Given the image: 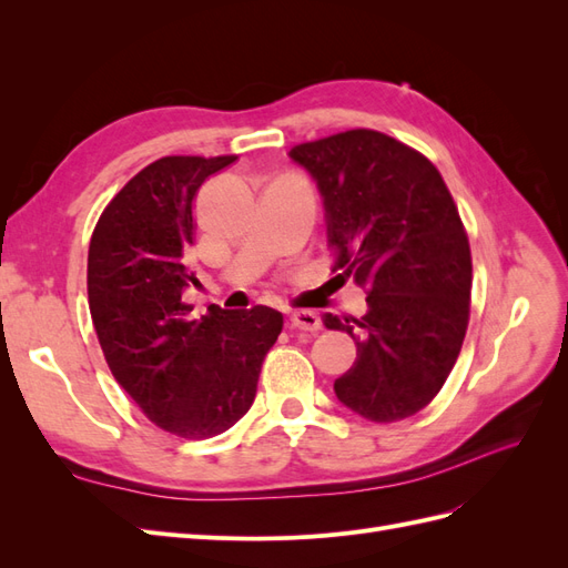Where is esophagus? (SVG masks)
I'll use <instances>...</instances> for the list:
<instances>
[{"label":"esophagus","instance_id":"obj_1","mask_svg":"<svg viewBox=\"0 0 568 568\" xmlns=\"http://www.w3.org/2000/svg\"><path fill=\"white\" fill-rule=\"evenodd\" d=\"M288 320H291V326H294V329H301V332L315 334V332L322 329V320L313 311H294Z\"/></svg>","mask_w":568,"mask_h":568}]
</instances>
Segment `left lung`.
Instances as JSON below:
<instances>
[{
	"mask_svg": "<svg viewBox=\"0 0 568 568\" xmlns=\"http://www.w3.org/2000/svg\"><path fill=\"white\" fill-rule=\"evenodd\" d=\"M288 159L317 184L334 272L367 291V313L322 317L357 346L336 398L369 422H398L434 400L469 322L471 253L436 165L374 130L298 144Z\"/></svg>",
	"mask_w": 568,
	"mask_h": 568,
	"instance_id": "1",
	"label": "left lung"
}]
</instances>
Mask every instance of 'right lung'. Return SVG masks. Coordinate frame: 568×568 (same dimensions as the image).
<instances>
[{
  "instance_id": "right-lung-1",
  "label": "right lung",
  "mask_w": 568,
  "mask_h": 568,
  "mask_svg": "<svg viewBox=\"0 0 568 568\" xmlns=\"http://www.w3.org/2000/svg\"><path fill=\"white\" fill-rule=\"evenodd\" d=\"M236 156H165L101 213L88 255L94 329L115 382L165 432L211 438L242 419L284 317L267 305L194 320L184 291L199 186Z\"/></svg>"
}]
</instances>
